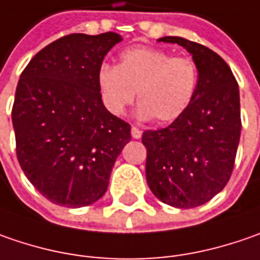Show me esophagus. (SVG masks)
<instances>
[{
    "label": "esophagus",
    "instance_id": "obj_1",
    "mask_svg": "<svg viewBox=\"0 0 260 260\" xmlns=\"http://www.w3.org/2000/svg\"><path fill=\"white\" fill-rule=\"evenodd\" d=\"M131 135H132L134 140H140L142 137V131L138 129V128H135V126H132V128H131Z\"/></svg>",
    "mask_w": 260,
    "mask_h": 260
}]
</instances>
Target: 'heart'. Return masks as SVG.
I'll use <instances>...</instances> for the list:
<instances>
[{
	"label": "heart",
	"mask_w": 260,
	"mask_h": 260,
	"mask_svg": "<svg viewBox=\"0 0 260 260\" xmlns=\"http://www.w3.org/2000/svg\"><path fill=\"white\" fill-rule=\"evenodd\" d=\"M197 63L158 48L135 46L119 55L116 67L102 65L96 75L99 96L112 116H123L135 99L137 116L166 125L180 118L197 93Z\"/></svg>",
	"instance_id": "1"
}]
</instances>
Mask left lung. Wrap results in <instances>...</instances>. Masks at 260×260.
<instances>
[{"instance_id":"obj_1","label":"left lung","mask_w":260,"mask_h":260,"mask_svg":"<svg viewBox=\"0 0 260 260\" xmlns=\"http://www.w3.org/2000/svg\"><path fill=\"white\" fill-rule=\"evenodd\" d=\"M197 63L199 81L187 110L167 128L145 131V175L151 192L176 208H195L220 193L230 180L240 141V94L230 67L197 42L166 36Z\"/></svg>"}]
</instances>
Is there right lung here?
Returning a JSON list of instances; mask_svg holds the SVG:
<instances>
[{
	"label": "right lung",
	"mask_w": 260,
	"mask_h": 260,
	"mask_svg": "<svg viewBox=\"0 0 260 260\" xmlns=\"http://www.w3.org/2000/svg\"><path fill=\"white\" fill-rule=\"evenodd\" d=\"M122 40L113 31L73 33L38 52L13 105L17 158L30 183L56 205L80 208L108 190L131 125L105 109L96 75Z\"/></svg>",
	"instance_id": "add662e5"
}]
</instances>
